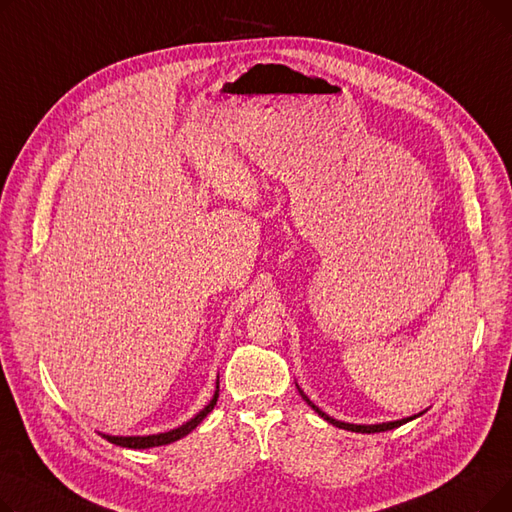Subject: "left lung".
I'll return each mask as SVG.
<instances>
[{"label":"left lung","mask_w":512,"mask_h":512,"mask_svg":"<svg viewBox=\"0 0 512 512\" xmlns=\"http://www.w3.org/2000/svg\"><path fill=\"white\" fill-rule=\"evenodd\" d=\"M301 392V390H299ZM301 396L309 402L311 405V409L317 413V415H321L324 417L326 421H330L332 425H336V427H340V429H348V432H357V434H378V432H388V429H394V427H398V425H402V423H407V421H411V419H415V417H407V419H400V421H390V423H380V425H355V423H344V421H338V419H332V417H328L324 411H319L313 402L301 392Z\"/></svg>","instance_id":"obj_1"}]
</instances>
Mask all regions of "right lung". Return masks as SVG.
<instances>
[{"label": "right lung", "instance_id": "right-lung-1", "mask_svg": "<svg viewBox=\"0 0 512 512\" xmlns=\"http://www.w3.org/2000/svg\"><path fill=\"white\" fill-rule=\"evenodd\" d=\"M218 396H220V386H215V394L211 398L209 405L191 421H186L184 425H180L178 429H172V432H166V434H155V436H132V438H122V436H105L107 442H112L116 446H124V448H153V446H166L170 442H176L180 438H184L186 434H191L193 429L213 411L215 402H218Z\"/></svg>", "mask_w": 512, "mask_h": 512}]
</instances>
